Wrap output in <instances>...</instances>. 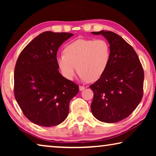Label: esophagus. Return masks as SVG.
Wrapping results in <instances>:
<instances>
[{"mask_svg":"<svg viewBox=\"0 0 156 156\" xmlns=\"http://www.w3.org/2000/svg\"><path fill=\"white\" fill-rule=\"evenodd\" d=\"M84 89H85V87H84V86L79 87V89H80V91H83V90H84Z\"/></svg>","mask_w":156,"mask_h":156,"instance_id":"34e87169","label":"esophagus"}]
</instances>
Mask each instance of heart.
<instances>
[{"mask_svg":"<svg viewBox=\"0 0 156 156\" xmlns=\"http://www.w3.org/2000/svg\"><path fill=\"white\" fill-rule=\"evenodd\" d=\"M63 53L58 57L57 62L66 78L73 79L78 69L83 79L95 82L107 69L111 49L103 39H78L67 44Z\"/></svg>","mask_w":156,"mask_h":156,"instance_id":"b5f03b06","label":"heart"}]
</instances>
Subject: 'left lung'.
Instances as JSON below:
<instances>
[{"label":"left lung","mask_w":156,"mask_h":156,"mask_svg":"<svg viewBox=\"0 0 156 156\" xmlns=\"http://www.w3.org/2000/svg\"><path fill=\"white\" fill-rule=\"evenodd\" d=\"M92 34L106 38L111 56L106 71L89 86L94 92L91 112L101 122H119L127 118L141 101L143 68L135 50L117 34L111 31Z\"/></svg>","instance_id":"1"}]
</instances>
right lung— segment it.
<instances>
[{"label": "right lung", "instance_id": "right-lung-1", "mask_svg": "<svg viewBox=\"0 0 156 156\" xmlns=\"http://www.w3.org/2000/svg\"><path fill=\"white\" fill-rule=\"evenodd\" d=\"M73 35L44 31L20 52L14 69V96L23 114L36 125L53 126L67 117L69 102L79 91L58 69L59 47Z\"/></svg>", "mask_w": 156, "mask_h": 156}]
</instances>
